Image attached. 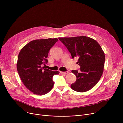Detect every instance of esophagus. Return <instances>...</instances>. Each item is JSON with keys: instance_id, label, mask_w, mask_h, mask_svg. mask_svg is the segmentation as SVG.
Segmentation results:
<instances>
[{"instance_id": "1", "label": "esophagus", "mask_w": 123, "mask_h": 123, "mask_svg": "<svg viewBox=\"0 0 123 123\" xmlns=\"http://www.w3.org/2000/svg\"><path fill=\"white\" fill-rule=\"evenodd\" d=\"M69 73V72H68V71H67V72H60V73H61V74H68Z\"/></svg>"}]
</instances>
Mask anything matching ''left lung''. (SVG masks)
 Returning <instances> with one entry per match:
<instances>
[{"label": "left lung", "mask_w": 123, "mask_h": 123, "mask_svg": "<svg viewBox=\"0 0 123 123\" xmlns=\"http://www.w3.org/2000/svg\"><path fill=\"white\" fill-rule=\"evenodd\" d=\"M72 58H78L80 70H72L76 81L71 85L73 90L85 92L93 88L100 80L104 68L105 56L100 44L93 38L81 36L59 37Z\"/></svg>", "instance_id": "left-lung-1"}]
</instances>
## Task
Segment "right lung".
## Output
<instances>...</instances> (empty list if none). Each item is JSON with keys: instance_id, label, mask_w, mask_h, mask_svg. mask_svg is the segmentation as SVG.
Wrapping results in <instances>:
<instances>
[{"instance_id": "right-lung-1", "label": "right lung", "mask_w": 123, "mask_h": 123, "mask_svg": "<svg viewBox=\"0 0 123 123\" xmlns=\"http://www.w3.org/2000/svg\"><path fill=\"white\" fill-rule=\"evenodd\" d=\"M58 41L57 38L34 40L26 44L18 54V74L25 86L34 94L49 92L54 86L53 76L59 73L41 67L48 62L49 51Z\"/></svg>"}]
</instances>
